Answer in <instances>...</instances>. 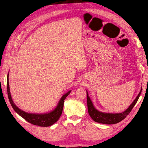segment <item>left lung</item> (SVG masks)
I'll return each instance as SVG.
<instances>
[{
	"label": "left lung",
	"instance_id": "1",
	"mask_svg": "<svg viewBox=\"0 0 148 148\" xmlns=\"http://www.w3.org/2000/svg\"><path fill=\"white\" fill-rule=\"evenodd\" d=\"M87 91V107L88 111L91 118L96 122L103 123V124H115L117 123L123 119H124L130 112L132 111V108L135 106V105L137 102L140 95L142 92V88L139 94L134 101V102L131 104L128 108L126 109L124 112L118 114H111V113H105L100 112L97 110L94 106V105L88 96V94Z\"/></svg>",
	"mask_w": 148,
	"mask_h": 148
}]
</instances>
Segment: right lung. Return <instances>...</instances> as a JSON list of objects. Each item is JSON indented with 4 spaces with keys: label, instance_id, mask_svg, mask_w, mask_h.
Here are the masks:
<instances>
[{
    "label": "right lung",
    "instance_id": "1",
    "mask_svg": "<svg viewBox=\"0 0 148 148\" xmlns=\"http://www.w3.org/2000/svg\"><path fill=\"white\" fill-rule=\"evenodd\" d=\"M7 91L10 103L16 112H17L20 116H22L29 123L34 125L43 126V127H47V126H51L58 120L62 112L64 100L71 92V91H69L68 92L62 96L57 105L56 108L52 111L46 114H31L21 110L13 102L9 88V73L7 76Z\"/></svg>",
    "mask_w": 148,
    "mask_h": 148
}]
</instances>
